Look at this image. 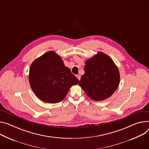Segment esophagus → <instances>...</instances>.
Instances as JSON below:
<instances>
[{"instance_id":"1","label":"esophagus","mask_w":149,"mask_h":149,"mask_svg":"<svg viewBox=\"0 0 149 149\" xmlns=\"http://www.w3.org/2000/svg\"><path fill=\"white\" fill-rule=\"evenodd\" d=\"M76 77H77V78L78 79V80L79 81V80H80V79H81V77H80V75H76Z\"/></svg>"}]
</instances>
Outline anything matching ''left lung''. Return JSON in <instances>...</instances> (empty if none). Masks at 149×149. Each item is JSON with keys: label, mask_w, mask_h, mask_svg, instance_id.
<instances>
[{"label": "left lung", "mask_w": 149, "mask_h": 149, "mask_svg": "<svg viewBox=\"0 0 149 149\" xmlns=\"http://www.w3.org/2000/svg\"><path fill=\"white\" fill-rule=\"evenodd\" d=\"M84 72L79 85L93 100L109 98L118 87L120 75L118 67L104 53L97 52V55L87 59Z\"/></svg>", "instance_id": "8db88e82"}]
</instances>
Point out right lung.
<instances>
[{"mask_svg": "<svg viewBox=\"0 0 149 149\" xmlns=\"http://www.w3.org/2000/svg\"><path fill=\"white\" fill-rule=\"evenodd\" d=\"M29 79L36 96L49 103L62 101L70 88L79 83L61 57L53 51L45 53L31 63Z\"/></svg>", "mask_w": 149, "mask_h": 149, "instance_id": "obj_1", "label": "right lung"}]
</instances>
